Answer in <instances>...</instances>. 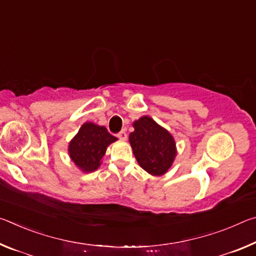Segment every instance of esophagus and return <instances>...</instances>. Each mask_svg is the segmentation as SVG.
Wrapping results in <instances>:
<instances>
[{
    "label": "esophagus",
    "instance_id": "obj_1",
    "mask_svg": "<svg viewBox=\"0 0 256 256\" xmlns=\"http://www.w3.org/2000/svg\"><path fill=\"white\" fill-rule=\"evenodd\" d=\"M118 138H120V140H126L128 138V134H126V131L125 130H122L118 134Z\"/></svg>",
    "mask_w": 256,
    "mask_h": 256
}]
</instances>
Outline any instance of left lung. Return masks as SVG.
Listing matches in <instances>:
<instances>
[{
    "label": "left lung",
    "instance_id": "left-lung-1",
    "mask_svg": "<svg viewBox=\"0 0 256 256\" xmlns=\"http://www.w3.org/2000/svg\"><path fill=\"white\" fill-rule=\"evenodd\" d=\"M128 140L136 162L154 176L166 174L176 157V144L172 134L149 116L133 123Z\"/></svg>",
    "mask_w": 256,
    "mask_h": 256
}]
</instances>
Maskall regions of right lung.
<instances>
[{
    "instance_id": "1",
    "label": "right lung",
    "mask_w": 256,
    "mask_h": 256,
    "mask_svg": "<svg viewBox=\"0 0 256 256\" xmlns=\"http://www.w3.org/2000/svg\"><path fill=\"white\" fill-rule=\"evenodd\" d=\"M116 140L105 126L86 122L68 144V154L82 172H94L100 166L107 146Z\"/></svg>"
}]
</instances>
